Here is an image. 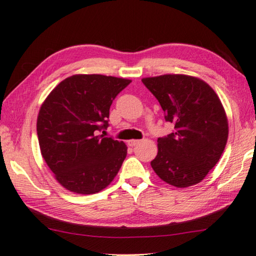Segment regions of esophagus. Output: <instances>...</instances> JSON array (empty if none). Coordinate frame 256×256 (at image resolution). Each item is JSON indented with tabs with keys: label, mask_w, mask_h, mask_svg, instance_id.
<instances>
[{
	"label": "esophagus",
	"mask_w": 256,
	"mask_h": 256,
	"mask_svg": "<svg viewBox=\"0 0 256 256\" xmlns=\"http://www.w3.org/2000/svg\"><path fill=\"white\" fill-rule=\"evenodd\" d=\"M138 142H140L138 140H128V144L130 146H136V144H138Z\"/></svg>",
	"instance_id": "obj_1"
}]
</instances>
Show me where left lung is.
I'll return each instance as SVG.
<instances>
[{"instance_id":"8db88e82","label":"left lung","mask_w":256,"mask_h":256,"mask_svg":"<svg viewBox=\"0 0 256 256\" xmlns=\"http://www.w3.org/2000/svg\"><path fill=\"white\" fill-rule=\"evenodd\" d=\"M142 82L157 98L166 122L174 125L170 134L158 138L151 167L176 188L200 183L227 144L228 120L219 97L206 82L190 76L164 74Z\"/></svg>"}]
</instances>
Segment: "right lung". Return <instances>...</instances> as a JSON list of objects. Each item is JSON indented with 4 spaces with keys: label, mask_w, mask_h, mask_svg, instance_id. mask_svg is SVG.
<instances>
[{
    "label": "right lung",
    "mask_w": 256,
    "mask_h": 256,
    "mask_svg": "<svg viewBox=\"0 0 256 256\" xmlns=\"http://www.w3.org/2000/svg\"><path fill=\"white\" fill-rule=\"evenodd\" d=\"M130 84L123 78L76 74L42 102L37 118L40 152L63 188L94 194L118 175L128 146L99 133L108 128L112 100Z\"/></svg>",
    "instance_id": "obj_1"
}]
</instances>
